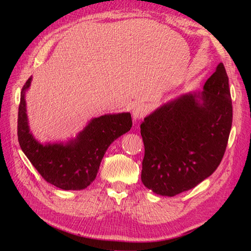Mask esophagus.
I'll list each match as a JSON object with an SVG mask.
<instances>
[{
	"mask_svg": "<svg viewBox=\"0 0 251 251\" xmlns=\"http://www.w3.org/2000/svg\"><path fill=\"white\" fill-rule=\"evenodd\" d=\"M147 106L144 104H137L134 106L133 110H131V114H133V118L135 122L141 121L142 118L147 114Z\"/></svg>",
	"mask_w": 251,
	"mask_h": 251,
	"instance_id": "esophagus-1",
	"label": "esophagus"
}]
</instances>
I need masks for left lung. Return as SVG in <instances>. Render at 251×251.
Returning a JSON list of instances; mask_svg holds the SVG:
<instances>
[{
    "label": "left lung",
    "mask_w": 251,
    "mask_h": 251,
    "mask_svg": "<svg viewBox=\"0 0 251 251\" xmlns=\"http://www.w3.org/2000/svg\"><path fill=\"white\" fill-rule=\"evenodd\" d=\"M232 123L228 76L223 63L201 92H188L144 118L143 184L173 197L196 187L219 166Z\"/></svg>",
    "instance_id": "obj_1"
}]
</instances>
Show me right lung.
I'll return each mask as SVG.
<instances>
[{
    "label": "right lung",
    "mask_w": 251,
    "mask_h": 251,
    "mask_svg": "<svg viewBox=\"0 0 251 251\" xmlns=\"http://www.w3.org/2000/svg\"><path fill=\"white\" fill-rule=\"evenodd\" d=\"M29 77L21 92L18 118L19 143L25 156L44 179L64 190H80L90 186L99 173L100 161L110 144L130 130V113L105 114L92 118L83 130L66 142L42 144L28 125L25 94Z\"/></svg>",
    "instance_id": "obj_1"
}]
</instances>
